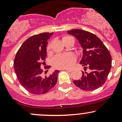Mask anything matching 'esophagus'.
<instances>
[{
	"instance_id": "34e87169",
	"label": "esophagus",
	"mask_w": 122,
	"mask_h": 122,
	"mask_svg": "<svg viewBox=\"0 0 122 122\" xmlns=\"http://www.w3.org/2000/svg\"><path fill=\"white\" fill-rule=\"evenodd\" d=\"M65 70H66V71H68V72H72L73 69H71V68H69V69H68V68H66V69H65Z\"/></svg>"
}]
</instances>
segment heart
<instances>
[{
    "label": "heart",
    "instance_id": "1",
    "mask_svg": "<svg viewBox=\"0 0 122 122\" xmlns=\"http://www.w3.org/2000/svg\"><path fill=\"white\" fill-rule=\"evenodd\" d=\"M72 38L69 36H65L63 38V41L66 39ZM50 48V44L47 46V49ZM75 61V56L72 53H67V54H57L53 58L52 61L53 65L55 68L64 69L69 67L74 61Z\"/></svg>",
    "mask_w": 122,
    "mask_h": 122
}]
</instances>
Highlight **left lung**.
<instances>
[{
  "label": "left lung",
  "mask_w": 122,
  "mask_h": 122,
  "mask_svg": "<svg viewBox=\"0 0 122 122\" xmlns=\"http://www.w3.org/2000/svg\"><path fill=\"white\" fill-rule=\"evenodd\" d=\"M75 37L82 48L80 64L84 66L81 79L73 83L84 91H93L106 82L111 68L112 57L108 50L97 36L81 29L67 31Z\"/></svg>",
  "instance_id": "8db88e82"
}]
</instances>
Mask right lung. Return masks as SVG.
<instances>
[{"label":"right lung","mask_w":122,"mask_h":122,"mask_svg":"<svg viewBox=\"0 0 122 122\" xmlns=\"http://www.w3.org/2000/svg\"><path fill=\"white\" fill-rule=\"evenodd\" d=\"M53 33H41L29 38L22 45L15 57L14 65L18 80L25 89L33 94L46 93L57 82L58 70L44 77L41 69L42 65H46L43 61L46 57L47 41ZM45 68L47 69L45 66Z\"/></svg>","instance_id":"right-lung-1"}]
</instances>
